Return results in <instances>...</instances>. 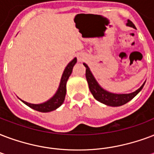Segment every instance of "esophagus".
Masks as SVG:
<instances>
[{"label":"esophagus","mask_w":154,"mask_h":154,"mask_svg":"<svg viewBox=\"0 0 154 154\" xmlns=\"http://www.w3.org/2000/svg\"><path fill=\"white\" fill-rule=\"evenodd\" d=\"M85 60V55L84 54H79L77 55V61L78 62H82Z\"/></svg>","instance_id":"esophagus-1"}]
</instances>
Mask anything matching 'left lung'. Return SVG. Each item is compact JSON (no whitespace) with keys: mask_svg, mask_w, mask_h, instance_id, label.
Returning <instances> with one entry per match:
<instances>
[{"mask_svg":"<svg viewBox=\"0 0 154 154\" xmlns=\"http://www.w3.org/2000/svg\"><path fill=\"white\" fill-rule=\"evenodd\" d=\"M127 26L135 28V25L130 20H128ZM83 64L86 68V69H85V77L87 80L90 92L96 100H98V102H100L105 105L111 106H119L126 104L127 103H128L129 101L132 100V98L142 90L145 83V82H144V84L135 92L130 93V94H113V93L106 91L101 87L94 77V75L92 74V72L90 71V68L88 67L87 64H85V63Z\"/></svg>","mask_w":154,"mask_h":154,"instance_id":"1","label":"left lung"}]
</instances>
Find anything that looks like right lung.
<instances>
[{"label": "right lung", "instance_id": "1", "mask_svg": "<svg viewBox=\"0 0 154 154\" xmlns=\"http://www.w3.org/2000/svg\"><path fill=\"white\" fill-rule=\"evenodd\" d=\"M77 63V58H74L72 61L69 62L66 68L64 69V72L62 74L60 85L56 93L54 94L52 98H51L49 100L43 103L40 104H32V103H26L25 101H22V103H24L26 106H28L30 108L34 109L35 111H40V112H50L54 110H56L58 107L63 104L65 98V94H66V83L67 81L69 79V76L71 75L72 71V68Z\"/></svg>", "mask_w": 154, "mask_h": 154}]
</instances>
